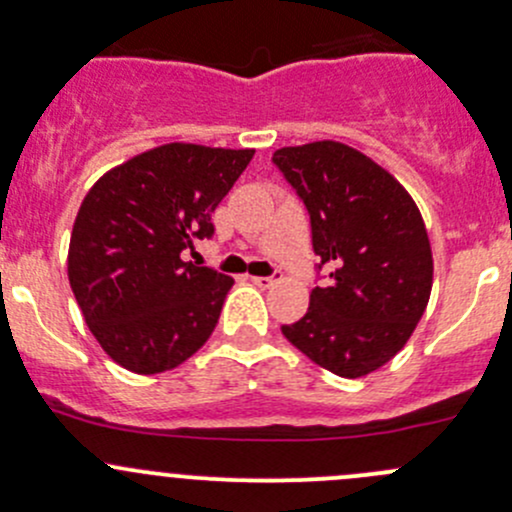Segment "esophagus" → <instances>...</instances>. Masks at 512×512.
I'll list each match as a JSON object with an SVG mask.
<instances>
[{
	"label": "esophagus",
	"mask_w": 512,
	"mask_h": 512,
	"mask_svg": "<svg viewBox=\"0 0 512 512\" xmlns=\"http://www.w3.org/2000/svg\"><path fill=\"white\" fill-rule=\"evenodd\" d=\"M250 280H252V285H257V287H272L277 280H280V272H275V275H270V277H250Z\"/></svg>",
	"instance_id": "obj_1"
}]
</instances>
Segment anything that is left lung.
<instances>
[{
	"label": "left lung",
	"mask_w": 512,
	"mask_h": 512,
	"mask_svg": "<svg viewBox=\"0 0 512 512\" xmlns=\"http://www.w3.org/2000/svg\"><path fill=\"white\" fill-rule=\"evenodd\" d=\"M272 163L307 208L317 270H329L282 334L332 374H371L404 349L431 297V242L414 198L337 141L280 148Z\"/></svg>",
	"instance_id": "1"
}]
</instances>
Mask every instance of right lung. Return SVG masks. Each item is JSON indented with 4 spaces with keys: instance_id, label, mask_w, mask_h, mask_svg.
<instances>
[{
    "instance_id": "1",
    "label": "right lung",
    "mask_w": 512,
    "mask_h": 512,
    "mask_svg": "<svg viewBox=\"0 0 512 512\" xmlns=\"http://www.w3.org/2000/svg\"><path fill=\"white\" fill-rule=\"evenodd\" d=\"M255 151L168 143L96 180L69 245V282L103 352L133 374H160L213 334L235 285L183 262L213 237L210 215Z\"/></svg>"
}]
</instances>
